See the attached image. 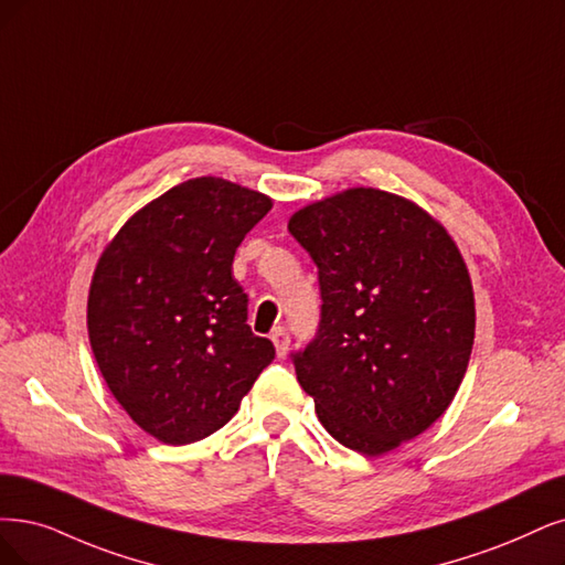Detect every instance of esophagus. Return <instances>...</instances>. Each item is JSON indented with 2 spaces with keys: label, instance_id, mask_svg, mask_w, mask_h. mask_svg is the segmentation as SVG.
<instances>
[{
  "label": "esophagus",
  "instance_id": "obj_1",
  "mask_svg": "<svg viewBox=\"0 0 565 565\" xmlns=\"http://www.w3.org/2000/svg\"><path fill=\"white\" fill-rule=\"evenodd\" d=\"M271 342H275V349H277V353L279 356H286V351H288V344H290V335H288V330L284 328V326H279V328H275L271 330Z\"/></svg>",
  "mask_w": 565,
  "mask_h": 565
}]
</instances>
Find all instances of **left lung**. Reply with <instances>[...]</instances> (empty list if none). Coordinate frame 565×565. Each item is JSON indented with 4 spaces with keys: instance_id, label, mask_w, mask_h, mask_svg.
I'll return each instance as SVG.
<instances>
[{
    "instance_id": "obj_1",
    "label": "left lung",
    "mask_w": 565,
    "mask_h": 565,
    "mask_svg": "<svg viewBox=\"0 0 565 565\" xmlns=\"http://www.w3.org/2000/svg\"><path fill=\"white\" fill-rule=\"evenodd\" d=\"M288 230L319 267L317 338L290 353L335 440L380 456L440 419L475 342L468 267L414 202L351 188L296 212Z\"/></svg>"
}]
</instances>
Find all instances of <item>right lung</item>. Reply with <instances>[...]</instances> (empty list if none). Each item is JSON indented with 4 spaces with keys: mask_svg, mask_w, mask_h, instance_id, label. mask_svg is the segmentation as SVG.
Returning a JSON list of instances; mask_svg holds the SVG:
<instances>
[{
    "mask_svg": "<svg viewBox=\"0 0 565 565\" xmlns=\"http://www.w3.org/2000/svg\"><path fill=\"white\" fill-rule=\"evenodd\" d=\"M269 209L237 183L191 179L139 209L95 267V361L130 419L164 445L223 428L275 361L233 277L237 246Z\"/></svg>",
    "mask_w": 565,
    "mask_h": 565,
    "instance_id": "1",
    "label": "right lung"
}]
</instances>
